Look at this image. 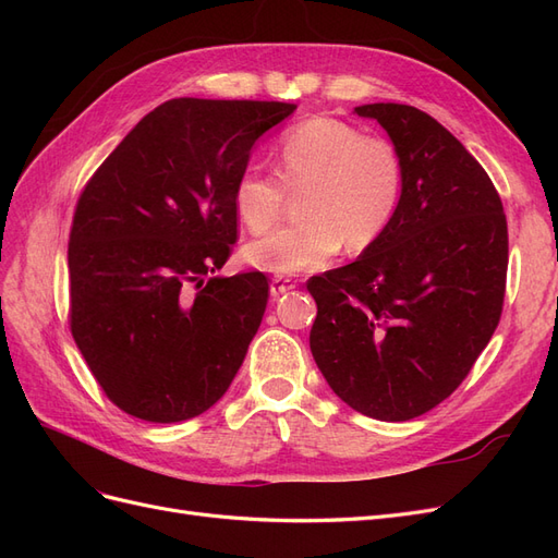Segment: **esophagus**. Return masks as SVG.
<instances>
[{"mask_svg":"<svg viewBox=\"0 0 558 558\" xmlns=\"http://www.w3.org/2000/svg\"><path fill=\"white\" fill-rule=\"evenodd\" d=\"M293 289H295V281L289 279V277L277 275V277H272V281H269V295H272V298H279V295L289 293Z\"/></svg>","mask_w":558,"mask_h":558,"instance_id":"1","label":"esophagus"}]
</instances>
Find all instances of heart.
Returning <instances> with one entry per match:
<instances>
[{"mask_svg": "<svg viewBox=\"0 0 558 558\" xmlns=\"http://www.w3.org/2000/svg\"><path fill=\"white\" fill-rule=\"evenodd\" d=\"M277 174L246 167L234 181L232 205L240 221L260 232L277 221L286 191H300L302 221L269 230L244 244L251 267L272 275H298L340 253L363 251L393 221L402 191V165L393 144L365 137L337 118H307L283 132Z\"/></svg>", "mask_w": 558, "mask_h": 558, "instance_id": "b5f03b06", "label": "heart"}]
</instances>
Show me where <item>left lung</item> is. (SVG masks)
<instances>
[{"label":"left lung","mask_w":558,"mask_h":558,"mask_svg":"<svg viewBox=\"0 0 558 558\" xmlns=\"http://www.w3.org/2000/svg\"><path fill=\"white\" fill-rule=\"evenodd\" d=\"M402 165L393 221L359 260L307 281L312 356L351 410L408 421L449 398L492 340L508 277V221L484 167L416 107L353 109Z\"/></svg>","instance_id":"8db88e82"}]
</instances>
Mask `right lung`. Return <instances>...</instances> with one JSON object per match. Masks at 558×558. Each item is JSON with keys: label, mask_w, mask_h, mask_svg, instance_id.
I'll return each instance as SVG.
<instances>
[{"label": "right lung", "mask_w": 558, "mask_h": 558, "mask_svg": "<svg viewBox=\"0 0 558 558\" xmlns=\"http://www.w3.org/2000/svg\"><path fill=\"white\" fill-rule=\"evenodd\" d=\"M298 107L179 97L134 125L78 197L70 318L107 398L177 424L223 398L267 305L263 272L211 277L238 242L232 189Z\"/></svg>", "instance_id": "obj_1"}]
</instances>
